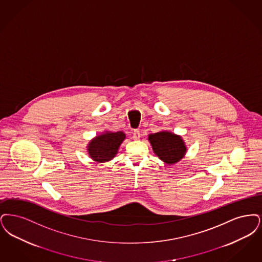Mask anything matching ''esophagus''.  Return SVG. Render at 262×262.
Returning a JSON list of instances; mask_svg holds the SVG:
<instances>
[{"label": "esophagus", "instance_id": "1", "mask_svg": "<svg viewBox=\"0 0 262 262\" xmlns=\"http://www.w3.org/2000/svg\"><path fill=\"white\" fill-rule=\"evenodd\" d=\"M140 137H141L140 131H139V130H134V131H133V139H134V140H139Z\"/></svg>", "mask_w": 262, "mask_h": 262}]
</instances>
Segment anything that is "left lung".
<instances>
[{
  "label": "left lung",
  "mask_w": 262,
  "mask_h": 262,
  "mask_svg": "<svg viewBox=\"0 0 262 262\" xmlns=\"http://www.w3.org/2000/svg\"><path fill=\"white\" fill-rule=\"evenodd\" d=\"M148 140L156 155L167 164L176 163L185 156L186 146L178 135L162 131L149 135Z\"/></svg>",
  "instance_id": "1"
}]
</instances>
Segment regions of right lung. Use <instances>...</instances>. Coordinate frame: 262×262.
I'll return each instance as SVG.
<instances>
[{
	"label": "right lung",
	"mask_w": 262,
	"mask_h": 262,
	"mask_svg": "<svg viewBox=\"0 0 262 262\" xmlns=\"http://www.w3.org/2000/svg\"><path fill=\"white\" fill-rule=\"evenodd\" d=\"M124 139L125 134L123 132H106L90 142L88 152L93 160L99 162L113 160Z\"/></svg>",
	"instance_id": "right-lung-1"
}]
</instances>
